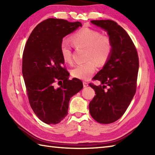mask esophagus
Returning a JSON list of instances; mask_svg holds the SVG:
<instances>
[{
  "label": "esophagus",
  "instance_id": "esophagus-1",
  "mask_svg": "<svg viewBox=\"0 0 155 155\" xmlns=\"http://www.w3.org/2000/svg\"><path fill=\"white\" fill-rule=\"evenodd\" d=\"M83 87H88V83H87V82H83Z\"/></svg>",
  "mask_w": 155,
  "mask_h": 155
}]
</instances>
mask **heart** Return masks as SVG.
I'll use <instances>...</instances> for the list:
<instances>
[{"label":"heart","instance_id":"1","mask_svg":"<svg viewBox=\"0 0 155 155\" xmlns=\"http://www.w3.org/2000/svg\"><path fill=\"white\" fill-rule=\"evenodd\" d=\"M70 41L76 48L87 49L86 61L84 64H79L72 70L74 78L88 81L94 73L98 67H103L109 60L113 51V43L108 35H101L95 29L84 27L71 35ZM61 53L63 61L71 64L72 61V49L68 44L62 42Z\"/></svg>","mask_w":155,"mask_h":155}]
</instances>
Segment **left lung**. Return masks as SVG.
Segmentation results:
<instances>
[{
  "label": "left lung",
  "instance_id": "left-lung-1",
  "mask_svg": "<svg viewBox=\"0 0 155 155\" xmlns=\"http://www.w3.org/2000/svg\"><path fill=\"white\" fill-rule=\"evenodd\" d=\"M91 22L107 32L113 51L107 64L93 78L102 85L89 84L96 94L89 103V111L98 123L110 124L123 116L135 94L139 57L130 37L116 22L100 20Z\"/></svg>",
  "mask_w": 155,
  "mask_h": 155
}]
</instances>
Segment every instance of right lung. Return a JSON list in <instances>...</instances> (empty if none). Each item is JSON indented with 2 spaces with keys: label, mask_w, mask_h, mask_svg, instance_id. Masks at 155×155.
<instances>
[{
  "label": "right lung",
  "mask_w": 155,
  "mask_h": 155,
  "mask_svg": "<svg viewBox=\"0 0 155 155\" xmlns=\"http://www.w3.org/2000/svg\"><path fill=\"white\" fill-rule=\"evenodd\" d=\"M79 27L78 21L48 18L34 28L26 43L22 75L27 96L32 110L46 124L60 123L68 114L71 98L83 87L78 78L69 79L61 53L62 38ZM57 81L61 83L59 87Z\"/></svg>",
  "instance_id": "obj_1"
}]
</instances>
